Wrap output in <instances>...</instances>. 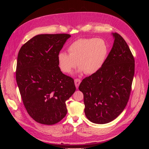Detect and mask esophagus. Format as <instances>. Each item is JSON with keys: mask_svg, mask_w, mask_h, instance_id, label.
Listing matches in <instances>:
<instances>
[{"mask_svg": "<svg viewBox=\"0 0 149 149\" xmlns=\"http://www.w3.org/2000/svg\"><path fill=\"white\" fill-rule=\"evenodd\" d=\"M81 82V79H79L77 78V79H74V84H75L76 88H78V86H79V85L80 84Z\"/></svg>", "mask_w": 149, "mask_h": 149, "instance_id": "34e87169", "label": "esophagus"}]
</instances>
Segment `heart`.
Returning <instances> with one entry per match:
<instances>
[{
	"label": "heart",
	"instance_id": "obj_1",
	"mask_svg": "<svg viewBox=\"0 0 149 149\" xmlns=\"http://www.w3.org/2000/svg\"><path fill=\"white\" fill-rule=\"evenodd\" d=\"M68 51L69 55L60 52L58 56V65L62 72L70 73L78 65L80 71L92 74L96 73L105 63L108 46L102 39L81 38L71 43Z\"/></svg>",
	"mask_w": 149,
	"mask_h": 149
}]
</instances>
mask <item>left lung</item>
<instances>
[{
  "label": "left lung",
  "mask_w": 149,
  "mask_h": 149,
  "mask_svg": "<svg viewBox=\"0 0 149 149\" xmlns=\"http://www.w3.org/2000/svg\"><path fill=\"white\" fill-rule=\"evenodd\" d=\"M113 35V47L104 63L79 86L83 93L86 116L95 124L114 120L127 105L131 91L134 58L124 39L118 33Z\"/></svg>",
  "instance_id": "left-lung-1"
}]
</instances>
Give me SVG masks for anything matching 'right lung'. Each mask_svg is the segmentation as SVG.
<instances>
[{
	"label": "right lung",
	"mask_w": 149,
	"mask_h": 149,
	"mask_svg": "<svg viewBox=\"0 0 149 149\" xmlns=\"http://www.w3.org/2000/svg\"><path fill=\"white\" fill-rule=\"evenodd\" d=\"M71 35L41 34L22 45L17 56L16 81L30 116L42 124L63 119L66 101L76 91L74 79L58 66V56Z\"/></svg>",
	"instance_id": "obj_1"
}]
</instances>
